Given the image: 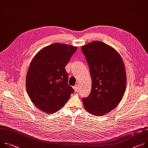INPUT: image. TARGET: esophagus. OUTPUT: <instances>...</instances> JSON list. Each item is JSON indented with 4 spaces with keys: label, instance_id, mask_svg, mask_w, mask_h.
Returning a JSON list of instances; mask_svg holds the SVG:
<instances>
[{
    "label": "esophagus",
    "instance_id": "esophagus-1",
    "mask_svg": "<svg viewBox=\"0 0 148 148\" xmlns=\"http://www.w3.org/2000/svg\"><path fill=\"white\" fill-rule=\"evenodd\" d=\"M78 85H75L74 87H73V89L74 90V92H76L78 91Z\"/></svg>",
    "mask_w": 148,
    "mask_h": 148
}]
</instances>
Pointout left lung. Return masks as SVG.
Returning <instances> with one entry per match:
<instances>
[{
    "label": "left lung",
    "mask_w": 148,
    "mask_h": 148,
    "mask_svg": "<svg viewBox=\"0 0 148 148\" xmlns=\"http://www.w3.org/2000/svg\"><path fill=\"white\" fill-rule=\"evenodd\" d=\"M92 80L91 92L83 99L86 110L104 116L119 104L126 87L124 62L119 53L106 44L96 41L82 46Z\"/></svg>",
    "instance_id": "1"
}]
</instances>
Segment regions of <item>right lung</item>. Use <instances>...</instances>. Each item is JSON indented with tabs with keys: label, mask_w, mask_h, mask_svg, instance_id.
I'll return each instance as SVG.
<instances>
[{
	"label": "right lung",
	"mask_w": 148,
	"mask_h": 148,
	"mask_svg": "<svg viewBox=\"0 0 148 148\" xmlns=\"http://www.w3.org/2000/svg\"><path fill=\"white\" fill-rule=\"evenodd\" d=\"M76 47L60 43L40 50L32 60L26 74V88L32 102L46 113L58 112L74 92L68 84L65 66Z\"/></svg>",
	"instance_id": "right-lung-1"
}]
</instances>
